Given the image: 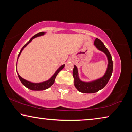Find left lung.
I'll use <instances>...</instances> for the list:
<instances>
[{
    "instance_id": "1",
    "label": "left lung",
    "mask_w": 132,
    "mask_h": 132,
    "mask_svg": "<svg viewBox=\"0 0 132 132\" xmlns=\"http://www.w3.org/2000/svg\"><path fill=\"white\" fill-rule=\"evenodd\" d=\"M94 45L98 50L102 51L106 56L108 59V66L105 74L99 79L90 81H83L80 80L79 72L76 66L74 65L73 71V75L75 79V87L77 90L83 93H94L102 90L106 84L112 74L113 62L111 55L105 46L101 41L98 38H96L94 42Z\"/></svg>"
}]
</instances>
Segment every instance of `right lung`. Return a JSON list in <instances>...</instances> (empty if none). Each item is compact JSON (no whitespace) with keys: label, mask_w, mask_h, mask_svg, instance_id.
<instances>
[{"label":"right lung","mask_w":132,"mask_h":132,"mask_svg":"<svg viewBox=\"0 0 132 132\" xmlns=\"http://www.w3.org/2000/svg\"><path fill=\"white\" fill-rule=\"evenodd\" d=\"M45 34H46L45 32H39V33H38V34L34 35V36L31 38L30 39V41H29L27 43L23 48H22V49L20 51V53H19V55H18L17 61H18V59H19V57H20V56L22 51H23L24 49L28 45L29 43H30V42L32 41L33 39L35 38L42 36V35H44ZM64 66H65V64H63V65L60 66L50 79L46 80V81L40 82H32L29 81H28V80L23 79V77H21L19 75V73H18V72H17V75H18V76H19L20 80V81L21 82V83L23 84L24 86L26 87H27L28 89H30V90H33V91H42V90H46V89L49 88L50 87L52 86V85L54 84L56 77V76L57 75L58 73H59V71L64 68Z\"/></svg>","instance_id":"obj_1"}]
</instances>
